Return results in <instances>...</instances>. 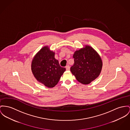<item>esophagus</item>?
<instances>
[{
  "label": "esophagus",
  "mask_w": 130,
  "mask_h": 130,
  "mask_svg": "<svg viewBox=\"0 0 130 130\" xmlns=\"http://www.w3.org/2000/svg\"><path fill=\"white\" fill-rule=\"evenodd\" d=\"M66 70H70V67H69V65L66 66Z\"/></svg>",
  "instance_id": "obj_1"
}]
</instances>
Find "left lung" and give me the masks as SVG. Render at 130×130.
Masks as SVG:
<instances>
[{"mask_svg":"<svg viewBox=\"0 0 130 130\" xmlns=\"http://www.w3.org/2000/svg\"><path fill=\"white\" fill-rule=\"evenodd\" d=\"M73 58L74 63L70 71L78 82L87 85L99 77L102 69L103 61L93 48L86 45L75 51Z\"/></svg>","mask_w":130,"mask_h":130,"instance_id":"left-lung-1","label":"left lung"}]
</instances>
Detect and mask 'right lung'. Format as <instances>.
Listing matches in <instances>:
<instances>
[{
    "mask_svg": "<svg viewBox=\"0 0 130 130\" xmlns=\"http://www.w3.org/2000/svg\"><path fill=\"white\" fill-rule=\"evenodd\" d=\"M55 52L48 46L37 52L31 62V69L35 79L48 88H53L59 82L66 71L55 58Z\"/></svg>",
    "mask_w": 130,
    "mask_h": 130,
    "instance_id": "1",
    "label": "right lung"
}]
</instances>
